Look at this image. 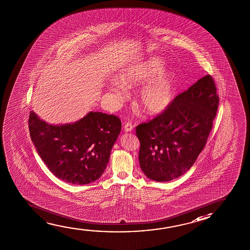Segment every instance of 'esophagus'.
<instances>
[{
	"label": "esophagus",
	"mask_w": 250,
	"mask_h": 250,
	"mask_svg": "<svg viewBox=\"0 0 250 250\" xmlns=\"http://www.w3.org/2000/svg\"><path fill=\"white\" fill-rule=\"evenodd\" d=\"M124 129L126 132H130L131 130H133V125L130 122H127L125 125H124Z\"/></svg>",
	"instance_id": "1"
}]
</instances>
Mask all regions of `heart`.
<instances>
[{"mask_svg": "<svg viewBox=\"0 0 250 250\" xmlns=\"http://www.w3.org/2000/svg\"><path fill=\"white\" fill-rule=\"evenodd\" d=\"M163 68L160 60L150 59L130 67L120 77V83L128 87L142 84L137 93V99L150 114L164 112L174 99V76L169 71H162ZM110 91L119 100L125 94V89L119 85H115Z\"/></svg>", "mask_w": 250, "mask_h": 250, "instance_id": "obj_1", "label": "heart"}]
</instances>
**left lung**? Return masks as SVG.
I'll list each match as a JSON object with an SVG mask.
<instances>
[{"mask_svg": "<svg viewBox=\"0 0 250 250\" xmlns=\"http://www.w3.org/2000/svg\"><path fill=\"white\" fill-rule=\"evenodd\" d=\"M218 102L213 78L207 75L164 112L136 127L139 164L148 179L172 181L190 169L207 144Z\"/></svg>", "mask_w": 250, "mask_h": 250, "instance_id": "8db88e82", "label": "left lung"}]
</instances>
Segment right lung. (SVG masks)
<instances>
[{"label": "right lung", "mask_w": 250, "mask_h": 250, "mask_svg": "<svg viewBox=\"0 0 250 250\" xmlns=\"http://www.w3.org/2000/svg\"><path fill=\"white\" fill-rule=\"evenodd\" d=\"M28 127L33 145L51 173L68 183L84 185L104 173L121 121L113 114L90 112L76 123L53 125L31 111Z\"/></svg>", "instance_id": "add662e5"}]
</instances>
